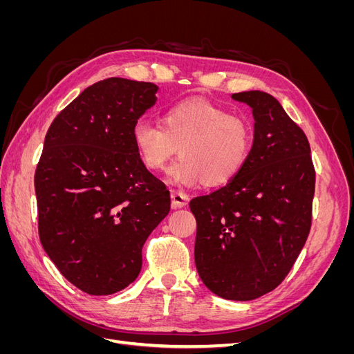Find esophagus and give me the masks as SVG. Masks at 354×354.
Instances as JSON below:
<instances>
[{"instance_id":"obj_1","label":"esophagus","mask_w":354,"mask_h":354,"mask_svg":"<svg viewBox=\"0 0 354 354\" xmlns=\"http://www.w3.org/2000/svg\"><path fill=\"white\" fill-rule=\"evenodd\" d=\"M189 202V196L181 190H171V205L173 208L186 207Z\"/></svg>"}]
</instances>
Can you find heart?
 Returning <instances> with one entry per match:
<instances>
[{"mask_svg":"<svg viewBox=\"0 0 354 354\" xmlns=\"http://www.w3.org/2000/svg\"><path fill=\"white\" fill-rule=\"evenodd\" d=\"M133 142L142 164L158 173L177 152L180 158L169 176L181 185L217 187L232 181L248 162L254 130L243 116L220 106L202 102H181L159 118V125L138 121Z\"/></svg>","mask_w":354,"mask_h":354,"instance_id":"1","label":"heart"}]
</instances>
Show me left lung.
Instances as JSON below:
<instances>
[{
	"instance_id": "left-lung-1",
	"label": "left lung",
	"mask_w": 354,
	"mask_h": 354,
	"mask_svg": "<svg viewBox=\"0 0 354 354\" xmlns=\"http://www.w3.org/2000/svg\"><path fill=\"white\" fill-rule=\"evenodd\" d=\"M252 108L248 162L226 186L190 201L195 263L221 298L250 301L292 269L312 227L316 171L307 136L264 91L232 94Z\"/></svg>"
}]
</instances>
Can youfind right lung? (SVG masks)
<instances>
[{"mask_svg": "<svg viewBox=\"0 0 354 354\" xmlns=\"http://www.w3.org/2000/svg\"><path fill=\"white\" fill-rule=\"evenodd\" d=\"M156 91L152 82L99 81L46 134L35 169L39 241L59 272L91 295L136 281L143 245L169 212V190L142 164L133 142Z\"/></svg>", "mask_w": 354, "mask_h": 354, "instance_id": "add662e5", "label": "right lung"}]
</instances>
